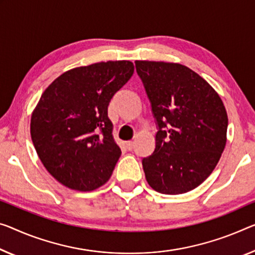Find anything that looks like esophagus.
Wrapping results in <instances>:
<instances>
[{
    "instance_id": "1",
    "label": "esophagus",
    "mask_w": 255,
    "mask_h": 255,
    "mask_svg": "<svg viewBox=\"0 0 255 255\" xmlns=\"http://www.w3.org/2000/svg\"><path fill=\"white\" fill-rule=\"evenodd\" d=\"M125 147L128 148V150H132L133 149V147H134V142H133V141H127V142H125Z\"/></svg>"
}]
</instances>
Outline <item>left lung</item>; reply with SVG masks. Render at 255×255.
Instances as JSON below:
<instances>
[{"label":"left lung","mask_w":255,"mask_h":255,"mask_svg":"<svg viewBox=\"0 0 255 255\" xmlns=\"http://www.w3.org/2000/svg\"><path fill=\"white\" fill-rule=\"evenodd\" d=\"M158 131L142 159L146 180L160 194H185L217 166L227 142L228 116L220 96L194 70L175 62L135 61Z\"/></svg>","instance_id":"1"}]
</instances>
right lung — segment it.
Listing matches in <instances>:
<instances>
[{"label":"right lung","mask_w":255,"mask_h":255,"mask_svg":"<svg viewBox=\"0 0 255 255\" xmlns=\"http://www.w3.org/2000/svg\"><path fill=\"white\" fill-rule=\"evenodd\" d=\"M133 62H97L67 70L51 83L30 119L43 165L61 185L91 191L108 181L121 154L108 105L130 80Z\"/></svg>","instance_id":"right-lung-1"}]
</instances>
